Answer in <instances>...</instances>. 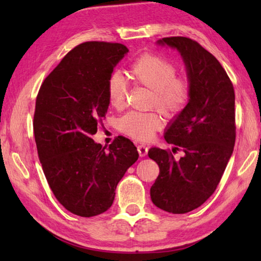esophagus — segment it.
<instances>
[{
  "label": "esophagus",
  "instance_id": "1",
  "mask_svg": "<svg viewBox=\"0 0 261 261\" xmlns=\"http://www.w3.org/2000/svg\"><path fill=\"white\" fill-rule=\"evenodd\" d=\"M147 152H148V147L146 145H139L138 146V153L139 155L143 158V156H146L147 155Z\"/></svg>",
  "mask_w": 261,
  "mask_h": 261
}]
</instances>
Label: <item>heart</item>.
<instances>
[{"label":"heart","mask_w":261,"mask_h":261,"mask_svg":"<svg viewBox=\"0 0 261 261\" xmlns=\"http://www.w3.org/2000/svg\"><path fill=\"white\" fill-rule=\"evenodd\" d=\"M131 72L140 85L153 91L152 107H156L168 117H175L187 107L191 98V82L185 76H176L174 62L152 53L139 56L131 64ZM129 83L120 70L112 72L107 82L109 103L115 108L125 105ZM162 126V118L156 112H129L122 116L117 127L122 134L136 140L146 141Z\"/></svg>","instance_id":"1"}]
</instances>
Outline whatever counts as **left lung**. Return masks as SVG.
<instances>
[{
    "instance_id": "1",
    "label": "left lung",
    "mask_w": 261,
    "mask_h": 261,
    "mask_svg": "<svg viewBox=\"0 0 261 261\" xmlns=\"http://www.w3.org/2000/svg\"><path fill=\"white\" fill-rule=\"evenodd\" d=\"M159 45L179 51L191 82V98L167 127L165 139L175 145V161L167 149L153 147L148 156L160 174L151 188L159 208L184 214L198 208L214 193L230 159L236 139L235 92L220 62L197 41L185 37L162 38Z\"/></svg>"
}]
</instances>
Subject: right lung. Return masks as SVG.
Listing matches in <instances>:
<instances>
[{"mask_svg":"<svg viewBox=\"0 0 261 261\" xmlns=\"http://www.w3.org/2000/svg\"><path fill=\"white\" fill-rule=\"evenodd\" d=\"M127 51L116 42L81 43L46 77L35 101L34 138L47 182L60 204L83 218L113 205L118 182L139 156L125 137L108 149L92 139L109 106L108 78Z\"/></svg>","mask_w":261,"mask_h":261,"instance_id":"right-lung-1","label":"right lung"}]
</instances>
